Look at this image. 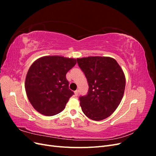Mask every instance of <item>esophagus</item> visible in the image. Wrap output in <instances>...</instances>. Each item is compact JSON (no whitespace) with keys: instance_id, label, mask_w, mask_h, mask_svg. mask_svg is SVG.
I'll list each match as a JSON object with an SVG mask.
<instances>
[{"instance_id":"34e87169","label":"esophagus","mask_w":156,"mask_h":156,"mask_svg":"<svg viewBox=\"0 0 156 156\" xmlns=\"http://www.w3.org/2000/svg\"><path fill=\"white\" fill-rule=\"evenodd\" d=\"M75 96H77L78 95V94H79V90H75Z\"/></svg>"}]
</instances>
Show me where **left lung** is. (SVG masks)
Here are the masks:
<instances>
[{
    "instance_id": "left-lung-1",
    "label": "left lung",
    "mask_w": 156,
    "mask_h": 156,
    "mask_svg": "<svg viewBox=\"0 0 156 156\" xmlns=\"http://www.w3.org/2000/svg\"><path fill=\"white\" fill-rule=\"evenodd\" d=\"M88 83L87 95L79 98L84 114L91 120L100 121L111 116L124 96L126 77L114 58L88 56L77 58Z\"/></svg>"
}]
</instances>
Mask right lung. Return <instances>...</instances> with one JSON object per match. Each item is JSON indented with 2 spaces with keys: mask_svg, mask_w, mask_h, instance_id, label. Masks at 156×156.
<instances>
[{
  "mask_svg": "<svg viewBox=\"0 0 156 156\" xmlns=\"http://www.w3.org/2000/svg\"><path fill=\"white\" fill-rule=\"evenodd\" d=\"M76 63V59L61 56H42L32 63L25 86L28 99L37 112L53 116L64 109L74 94L66 75Z\"/></svg>",
  "mask_w": 156,
  "mask_h": 156,
  "instance_id": "1",
  "label": "right lung"
}]
</instances>
